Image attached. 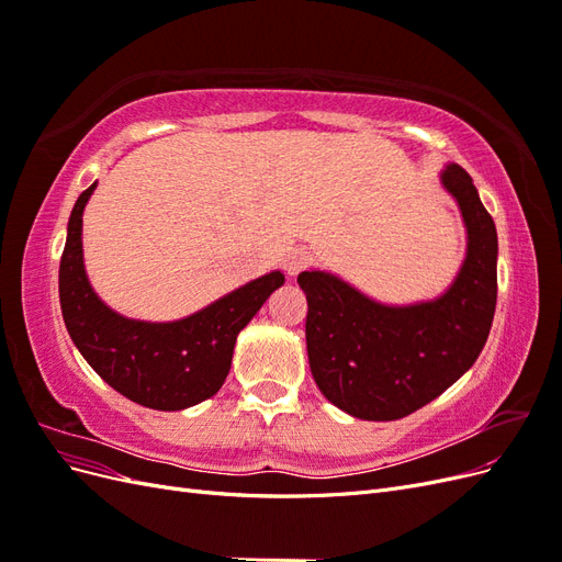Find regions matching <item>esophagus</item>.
<instances>
[{"mask_svg":"<svg viewBox=\"0 0 562 562\" xmlns=\"http://www.w3.org/2000/svg\"><path fill=\"white\" fill-rule=\"evenodd\" d=\"M312 262V255H310V250L307 248H293L291 252L285 255V260H283V265H285V271L291 277H295V274H300V271L307 267Z\"/></svg>","mask_w":562,"mask_h":562,"instance_id":"34e87169","label":"esophagus"}]
</instances>
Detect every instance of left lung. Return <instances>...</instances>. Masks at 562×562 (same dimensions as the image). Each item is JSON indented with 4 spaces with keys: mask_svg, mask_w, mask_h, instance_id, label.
Masks as SVG:
<instances>
[{
    "mask_svg": "<svg viewBox=\"0 0 562 562\" xmlns=\"http://www.w3.org/2000/svg\"><path fill=\"white\" fill-rule=\"evenodd\" d=\"M446 190L462 209L469 250L450 291L415 307H384L323 271H302L312 375L333 405L359 419L391 422L454 384L483 351L497 307V229L462 166Z\"/></svg>",
    "mask_w": 562,
    "mask_h": 562,
    "instance_id": "obj_1",
    "label": "left lung"
}]
</instances>
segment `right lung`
Here are the masks:
<instances>
[{
    "label": "right lung",
    "mask_w": 562,
    "mask_h": 562,
    "mask_svg": "<svg viewBox=\"0 0 562 562\" xmlns=\"http://www.w3.org/2000/svg\"><path fill=\"white\" fill-rule=\"evenodd\" d=\"M95 182L75 203L60 255L58 293L65 328L87 363L119 394L155 411H182L223 386L236 335L283 283L281 271L255 279L176 323L131 321L91 291L81 260V213Z\"/></svg>",
    "instance_id": "right-lung-1"
}]
</instances>
